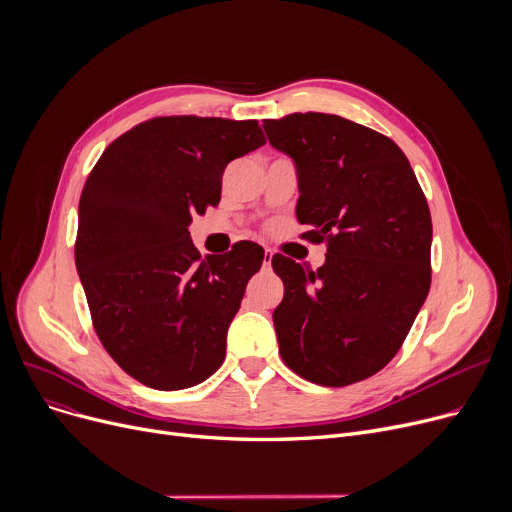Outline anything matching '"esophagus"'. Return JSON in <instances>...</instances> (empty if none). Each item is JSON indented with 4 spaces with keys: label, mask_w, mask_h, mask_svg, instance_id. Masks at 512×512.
<instances>
[{
    "label": "esophagus",
    "mask_w": 512,
    "mask_h": 512,
    "mask_svg": "<svg viewBox=\"0 0 512 512\" xmlns=\"http://www.w3.org/2000/svg\"><path fill=\"white\" fill-rule=\"evenodd\" d=\"M272 257H274V251H272V249H265V253H263V263H265L267 267H270Z\"/></svg>",
    "instance_id": "esophagus-1"
}]
</instances>
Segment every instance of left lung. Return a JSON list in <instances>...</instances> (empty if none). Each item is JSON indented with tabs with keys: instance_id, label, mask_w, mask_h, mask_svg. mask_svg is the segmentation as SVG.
<instances>
[{
	"instance_id": "obj_1",
	"label": "left lung",
	"mask_w": 512,
	"mask_h": 512,
	"mask_svg": "<svg viewBox=\"0 0 512 512\" xmlns=\"http://www.w3.org/2000/svg\"><path fill=\"white\" fill-rule=\"evenodd\" d=\"M299 170L303 236L326 263L303 270L274 255L284 299L274 311L282 361L319 386H351L400 351L432 284V215L407 155L334 114L263 120Z\"/></svg>"
}]
</instances>
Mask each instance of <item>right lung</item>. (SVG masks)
<instances>
[{
  "label": "right lung",
  "instance_id": "add662e5",
  "mask_svg": "<svg viewBox=\"0 0 512 512\" xmlns=\"http://www.w3.org/2000/svg\"><path fill=\"white\" fill-rule=\"evenodd\" d=\"M263 143L257 120L159 116L118 137L85 182L74 259L93 330L149 388H191L224 363L263 249L242 240L201 259L188 224L220 203L230 161Z\"/></svg>",
  "mask_w": 512,
  "mask_h": 512
}]
</instances>
